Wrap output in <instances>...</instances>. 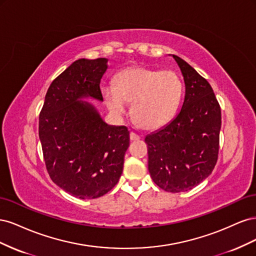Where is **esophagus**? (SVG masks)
I'll list each match as a JSON object with an SVG mask.
<instances>
[{
	"instance_id": "esophagus-1",
	"label": "esophagus",
	"mask_w": 256,
	"mask_h": 256,
	"mask_svg": "<svg viewBox=\"0 0 256 256\" xmlns=\"http://www.w3.org/2000/svg\"><path fill=\"white\" fill-rule=\"evenodd\" d=\"M130 140L131 141H138V140H140V136H138L134 132H130Z\"/></svg>"
}]
</instances>
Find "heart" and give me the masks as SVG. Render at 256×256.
<instances>
[{
	"instance_id": "b5f03b06",
	"label": "heart",
	"mask_w": 256,
	"mask_h": 256,
	"mask_svg": "<svg viewBox=\"0 0 256 256\" xmlns=\"http://www.w3.org/2000/svg\"><path fill=\"white\" fill-rule=\"evenodd\" d=\"M182 83L172 70H158L142 66L120 72L116 83H108L102 95L108 109L118 118L128 112L138 125L146 129H158L173 118L180 106Z\"/></svg>"
}]
</instances>
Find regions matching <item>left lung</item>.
I'll return each mask as SVG.
<instances>
[{"mask_svg": "<svg viewBox=\"0 0 256 256\" xmlns=\"http://www.w3.org/2000/svg\"><path fill=\"white\" fill-rule=\"evenodd\" d=\"M171 56L184 76V102L171 122L145 136V143L154 182L176 193L194 188L212 174L218 159L221 109L210 84L187 62Z\"/></svg>", "mask_w": 256, "mask_h": 256, "instance_id": "1", "label": "left lung"}]
</instances>
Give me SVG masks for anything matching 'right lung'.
I'll return each mask as SVG.
<instances>
[{
  "mask_svg": "<svg viewBox=\"0 0 256 256\" xmlns=\"http://www.w3.org/2000/svg\"><path fill=\"white\" fill-rule=\"evenodd\" d=\"M108 62H74L51 83L40 115L38 132L51 180L81 200L102 196L118 184L129 147L127 127L108 125L86 102H104L100 82Z\"/></svg>",
  "mask_w": 256,
  "mask_h": 256,
  "instance_id": "add662e5",
  "label": "right lung"
}]
</instances>
